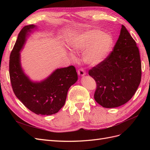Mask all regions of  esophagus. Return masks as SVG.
I'll list each match as a JSON object with an SVG mask.
<instances>
[{"label": "esophagus", "instance_id": "1", "mask_svg": "<svg viewBox=\"0 0 150 150\" xmlns=\"http://www.w3.org/2000/svg\"><path fill=\"white\" fill-rule=\"evenodd\" d=\"M78 75H79V76H83L86 75V72H85V71L83 69V68H80V69H78Z\"/></svg>", "mask_w": 150, "mask_h": 150}]
</instances>
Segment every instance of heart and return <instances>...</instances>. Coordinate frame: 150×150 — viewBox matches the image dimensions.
Segmentation results:
<instances>
[{"instance_id": "obj_1", "label": "heart", "mask_w": 150, "mask_h": 150, "mask_svg": "<svg viewBox=\"0 0 150 150\" xmlns=\"http://www.w3.org/2000/svg\"><path fill=\"white\" fill-rule=\"evenodd\" d=\"M113 44L111 36L101 30L92 29L75 35L71 38L69 45L76 51H84V61L90 66L101 63L110 53ZM72 58L74 56L71 54Z\"/></svg>"}]
</instances>
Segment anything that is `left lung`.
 <instances>
[{
    "label": "left lung",
    "instance_id": "1",
    "mask_svg": "<svg viewBox=\"0 0 150 150\" xmlns=\"http://www.w3.org/2000/svg\"><path fill=\"white\" fill-rule=\"evenodd\" d=\"M89 75L96 83L95 101L104 108L120 106L133 96L141 82L142 63L137 43L123 25L113 51Z\"/></svg>",
    "mask_w": 150,
    "mask_h": 150
}]
</instances>
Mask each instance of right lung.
Returning <instances> with one entry per match:
<instances>
[{
  "label": "right lung",
  "instance_id": "1",
  "mask_svg": "<svg viewBox=\"0 0 150 150\" xmlns=\"http://www.w3.org/2000/svg\"><path fill=\"white\" fill-rule=\"evenodd\" d=\"M34 25H25L18 35L10 55L9 75L13 91L16 97L36 115H51L57 113L64 105L68 89L78 81L73 66L54 71L40 82H33L22 70L20 51Z\"/></svg>",
  "mask_w": 150,
  "mask_h": 150
}]
</instances>
